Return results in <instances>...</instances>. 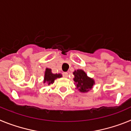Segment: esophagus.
Returning a JSON list of instances; mask_svg holds the SVG:
<instances>
[{"label":"esophagus","mask_w":131,"mask_h":131,"mask_svg":"<svg viewBox=\"0 0 131 131\" xmlns=\"http://www.w3.org/2000/svg\"><path fill=\"white\" fill-rule=\"evenodd\" d=\"M63 75L64 77H68V73L67 72H63Z\"/></svg>","instance_id":"obj_1"}]
</instances>
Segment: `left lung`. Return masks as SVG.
Here are the masks:
<instances>
[{
	"label": "left lung",
	"mask_w": 131,
	"mask_h": 131,
	"mask_svg": "<svg viewBox=\"0 0 131 131\" xmlns=\"http://www.w3.org/2000/svg\"><path fill=\"white\" fill-rule=\"evenodd\" d=\"M74 84L80 92L86 93L92 90L95 84V81L91 77H89L83 69H77L73 71Z\"/></svg>",
	"instance_id": "1"
}]
</instances>
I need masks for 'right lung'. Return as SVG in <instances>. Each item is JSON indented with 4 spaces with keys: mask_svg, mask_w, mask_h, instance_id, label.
Listing matches in <instances>:
<instances>
[{
    "mask_svg": "<svg viewBox=\"0 0 131 131\" xmlns=\"http://www.w3.org/2000/svg\"><path fill=\"white\" fill-rule=\"evenodd\" d=\"M62 77L61 73H53L52 72V69L50 68H46L45 71V76H44L43 83H47L48 85L53 84L56 79L60 78Z\"/></svg>",
    "mask_w": 131,
    "mask_h": 131,
    "instance_id": "obj_1",
    "label": "right lung"
}]
</instances>
